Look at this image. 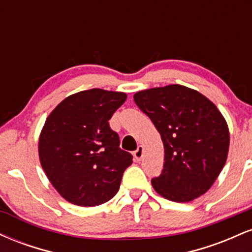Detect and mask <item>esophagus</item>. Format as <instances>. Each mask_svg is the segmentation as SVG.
<instances>
[{"label":"esophagus","instance_id":"esophagus-1","mask_svg":"<svg viewBox=\"0 0 252 252\" xmlns=\"http://www.w3.org/2000/svg\"><path fill=\"white\" fill-rule=\"evenodd\" d=\"M134 156H135L136 160H138V161L142 158V156H143V147L142 146H138V148L134 152Z\"/></svg>","mask_w":252,"mask_h":252}]
</instances>
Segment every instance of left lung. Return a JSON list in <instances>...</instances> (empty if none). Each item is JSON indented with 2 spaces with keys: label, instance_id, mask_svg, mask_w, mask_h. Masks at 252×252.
I'll return each instance as SVG.
<instances>
[{
  "label": "left lung",
  "instance_id": "8db88e82",
  "mask_svg": "<svg viewBox=\"0 0 252 252\" xmlns=\"http://www.w3.org/2000/svg\"><path fill=\"white\" fill-rule=\"evenodd\" d=\"M134 100L163 142V169L152 180L154 189L176 202L206 193L225 166L230 146L218 108L196 90L178 84L136 92Z\"/></svg>",
  "mask_w": 252,
  "mask_h": 252
}]
</instances>
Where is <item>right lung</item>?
<instances>
[{
	"label": "right lung",
	"mask_w": 252,
	"mask_h": 252,
	"mask_svg": "<svg viewBox=\"0 0 252 252\" xmlns=\"http://www.w3.org/2000/svg\"><path fill=\"white\" fill-rule=\"evenodd\" d=\"M126 99L124 92L86 90L65 98L47 117L39 137L40 163L65 200L92 207L118 192L132 156L120 148L109 120Z\"/></svg>",
	"instance_id": "add662e5"
}]
</instances>
